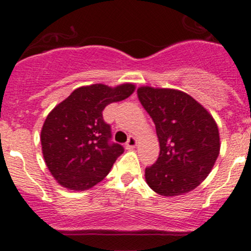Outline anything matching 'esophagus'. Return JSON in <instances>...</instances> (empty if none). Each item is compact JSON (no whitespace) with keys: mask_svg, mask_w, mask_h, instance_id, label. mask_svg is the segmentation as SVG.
I'll return each instance as SVG.
<instances>
[{"mask_svg":"<svg viewBox=\"0 0 251 251\" xmlns=\"http://www.w3.org/2000/svg\"><path fill=\"white\" fill-rule=\"evenodd\" d=\"M137 144H138L137 138L129 137L128 140H127V143H126V148H127V149H133V148H135V146H137Z\"/></svg>","mask_w":251,"mask_h":251,"instance_id":"1","label":"esophagus"}]
</instances>
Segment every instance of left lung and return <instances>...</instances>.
Returning <instances> with one entry per match:
<instances>
[{
    "label": "left lung",
    "instance_id": "8db88e82",
    "mask_svg": "<svg viewBox=\"0 0 251 251\" xmlns=\"http://www.w3.org/2000/svg\"><path fill=\"white\" fill-rule=\"evenodd\" d=\"M138 98L155 125L159 157L145 169L148 185L164 197L180 196L208 177L221 150L208 109L179 89L140 86Z\"/></svg>",
    "mask_w": 251,
    "mask_h": 251
}]
</instances>
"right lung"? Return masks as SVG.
Returning <instances> with one entry per match:
<instances>
[{"mask_svg":"<svg viewBox=\"0 0 251 251\" xmlns=\"http://www.w3.org/2000/svg\"><path fill=\"white\" fill-rule=\"evenodd\" d=\"M135 85L116 87L94 83L76 88L48 113L41 128L42 154L57 183L73 191H85L100 183L124 152L109 144L111 128L102 111L112 102L127 99Z\"/></svg>","mask_w":251,"mask_h":251,"instance_id":"1","label":"right lung"}]
</instances>
